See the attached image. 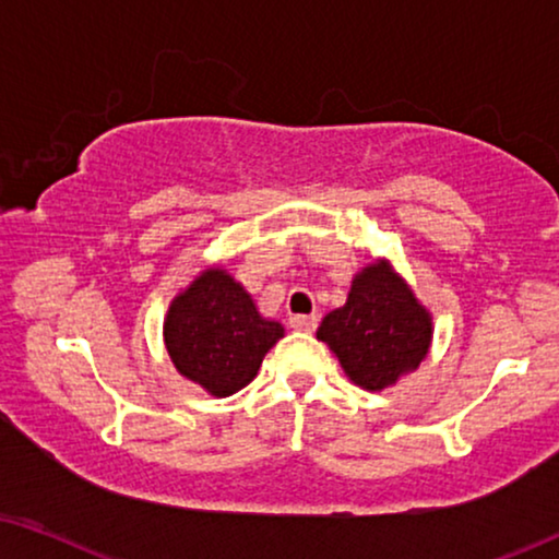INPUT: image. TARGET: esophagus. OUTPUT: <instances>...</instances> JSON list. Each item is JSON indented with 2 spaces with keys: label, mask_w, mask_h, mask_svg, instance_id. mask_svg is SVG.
Returning a JSON list of instances; mask_svg holds the SVG:
<instances>
[{
  "label": "esophagus",
  "mask_w": 559,
  "mask_h": 559,
  "mask_svg": "<svg viewBox=\"0 0 559 559\" xmlns=\"http://www.w3.org/2000/svg\"><path fill=\"white\" fill-rule=\"evenodd\" d=\"M318 316L312 312V316H293L289 318V325L295 328V331H302V333H312L318 328Z\"/></svg>",
  "instance_id": "esophagus-1"
}]
</instances>
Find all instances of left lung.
<instances>
[{"label":"left lung","instance_id":"left-lung-1","mask_svg":"<svg viewBox=\"0 0 559 559\" xmlns=\"http://www.w3.org/2000/svg\"><path fill=\"white\" fill-rule=\"evenodd\" d=\"M432 316L389 259L354 274L346 305L318 328L341 369L366 392H384L417 371L432 343Z\"/></svg>","mask_w":559,"mask_h":559}]
</instances>
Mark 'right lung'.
I'll return each mask as SVG.
<instances>
[{
    "label": "right lung",
    "mask_w": 559,
    "mask_h": 559,
    "mask_svg": "<svg viewBox=\"0 0 559 559\" xmlns=\"http://www.w3.org/2000/svg\"><path fill=\"white\" fill-rule=\"evenodd\" d=\"M163 335L180 377L221 400L254 381L285 328L264 318L241 282L213 264L173 297Z\"/></svg>",
    "instance_id": "right-lung-1"
}]
</instances>
